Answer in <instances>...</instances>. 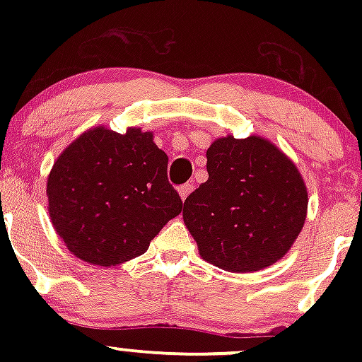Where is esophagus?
I'll list each match as a JSON object with an SVG mask.
<instances>
[{
	"label": "esophagus",
	"mask_w": 362,
	"mask_h": 362,
	"mask_svg": "<svg viewBox=\"0 0 362 362\" xmlns=\"http://www.w3.org/2000/svg\"><path fill=\"white\" fill-rule=\"evenodd\" d=\"M192 190H194V184H192V182H187V184L178 187V194H180L182 201H185L187 195L192 192Z\"/></svg>",
	"instance_id": "34e87169"
}]
</instances>
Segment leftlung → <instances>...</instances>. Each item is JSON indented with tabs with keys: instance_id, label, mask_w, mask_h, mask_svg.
<instances>
[{
	"instance_id": "left-lung-1",
	"label": "left lung",
	"mask_w": 362,
	"mask_h": 362,
	"mask_svg": "<svg viewBox=\"0 0 362 362\" xmlns=\"http://www.w3.org/2000/svg\"><path fill=\"white\" fill-rule=\"evenodd\" d=\"M209 178L184 202V221L201 257L230 272H253L277 262L306 219L305 182L269 141L233 136L206 153Z\"/></svg>"
}]
</instances>
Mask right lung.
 Listing matches in <instances>:
<instances>
[{
  "mask_svg": "<svg viewBox=\"0 0 362 362\" xmlns=\"http://www.w3.org/2000/svg\"><path fill=\"white\" fill-rule=\"evenodd\" d=\"M167 168L151 132L86 131L62 151L47 180L57 235L78 259L103 267L143 255L182 213Z\"/></svg>",
  "mask_w": 362,
  "mask_h": 362,
  "instance_id": "obj_1",
  "label": "right lung"
}]
</instances>
